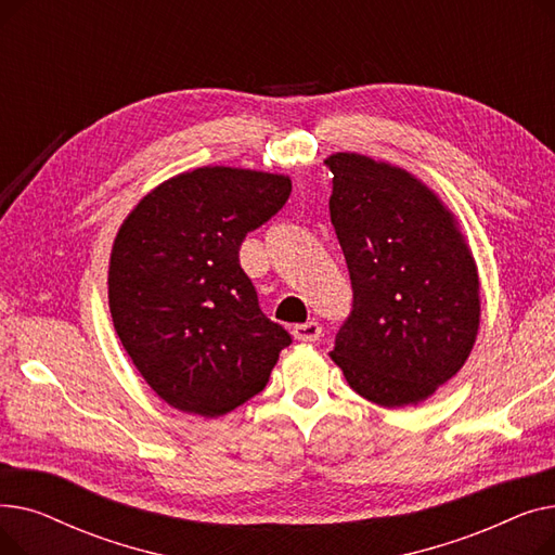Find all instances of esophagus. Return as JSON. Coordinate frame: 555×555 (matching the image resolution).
<instances>
[{"label": "esophagus", "mask_w": 555, "mask_h": 555, "mask_svg": "<svg viewBox=\"0 0 555 555\" xmlns=\"http://www.w3.org/2000/svg\"><path fill=\"white\" fill-rule=\"evenodd\" d=\"M293 335L299 341H317L319 337H322V326H319V322H314V319H310V322H306V324H297L293 328Z\"/></svg>", "instance_id": "obj_1"}]
</instances>
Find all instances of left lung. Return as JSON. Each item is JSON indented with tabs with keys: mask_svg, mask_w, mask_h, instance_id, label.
Segmentation results:
<instances>
[{
	"mask_svg": "<svg viewBox=\"0 0 555 555\" xmlns=\"http://www.w3.org/2000/svg\"><path fill=\"white\" fill-rule=\"evenodd\" d=\"M326 164L331 222L353 285L331 358L362 398L389 410L418 404L473 351L477 262L452 211L412 172L358 153Z\"/></svg>",
	"mask_w": 555,
	"mask_h": 555,
	"instance_id": "8db88e82",
	"label": "left lung"
}]
</instances>
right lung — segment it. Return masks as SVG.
<instances>
[{"label":"right lung","mask_w":555,"mask_h":555,"mask_svg":"<svg viewBox=\"0 0 555 555\" xmlns=\"http://www.w3.org/2000/svg\"><path fill=\"white\" fill-rule=\"evenodd\" d=\"M293 191L287 175L202 166L145 195L116 233L114 331L175 410L216 418L266 389L293 337L262 314L238 251Z\"/></svg>","instance_id":"right-lung-1"}]
</instances>
